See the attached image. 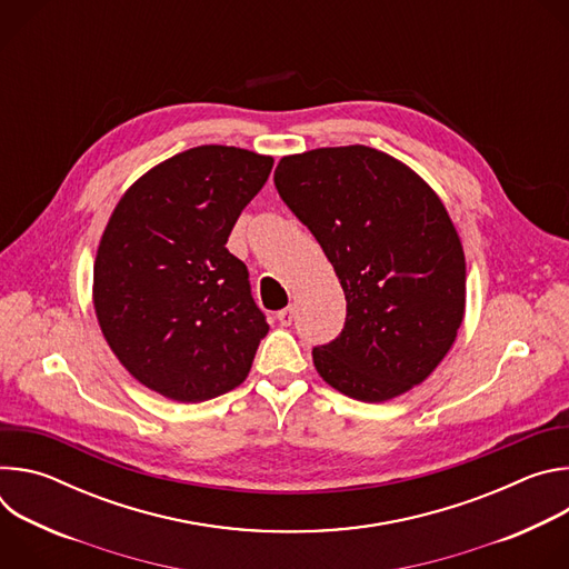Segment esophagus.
<instances>
[{
  "label": "esophagus",
  "instance_id": "obj_1",
  "mask_svg": "<svg viewBox=\"0 0 569 569\" xmlns=\"http://www.w3.org/2000/svg\"><path fill=\"white\" fill-rule=\"evenodd\" d=\"M277 319L281 321V327H290V323L295 321V310L292 308H283L277 312Z\"/></svg>",
  "mask_w": 569,
  "mask_h": 569
}]
</instances>
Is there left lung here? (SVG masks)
I'll return each instance as SVG.
<instances>
[{
    "label": "left lung",
    "instance_id": "left-lung-1",
    "mask_svg": "<svg viewBox=\"0 0 569 569\" xmlns=\"http://www.w3.org/2000/svg\"><path fill=\"white\" fill-rule=\"evenodd\" d=\"M274 184L312 231L347 297L317 373L365 402L421 385L457 340L466 257L435 189L400 159L356 143L281 157Z\"/></svg>",
    "mask_w": 569,
    "mask_h": 569
}]
</instances>
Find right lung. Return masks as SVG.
I'll list each match as a JSON object with an SVG mask.
<instances>
[{
  "instance_id": "1",
  "label": "right lung",
  "mask_w": 569,
  "mask_h": 569,
  "mask_svg": "<svg viewBox=\"0 0 569 569\" xmlns=\"http://www.w3.org/2000/svg\"><path fill=\"white\" fill-rule=\"evenodd\" d=\"M274 159L198 146L146 171L117 202L92 301L112 353L143 387L202 402L248 378L268 321L224 242Z\"/></svg>"
}]
</instances>
